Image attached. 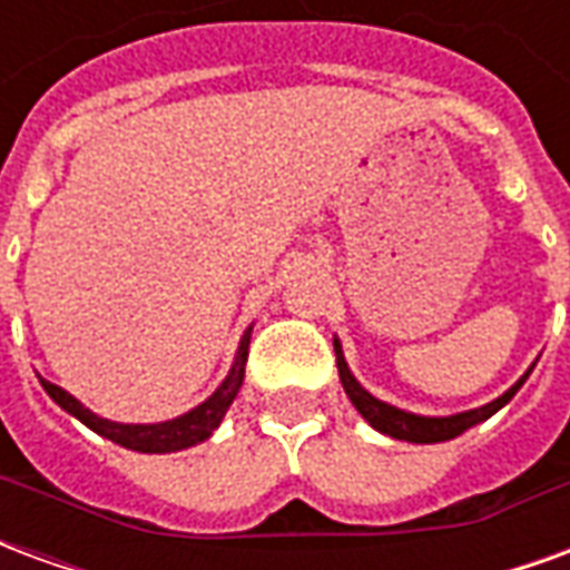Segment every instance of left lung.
Returning <instances> with one entry per match:
<instances>
[{
    "label": "left lung",
    "mask_w": 570,
    "mask_h": 570,
    "mask_svg": "<svg viewBox=\"0 0 570 570\" xmlns=\"http://www.w3.org/2000/svg\"><path fill=\"white\" fill-rule=\"evenodd\" d=\"M335 360H338V375H342V384H345V394L351 396V403L357 406V412L363 419L370 421L372 428L382 430L387 436H394V440H406V442H445L454 440L458 433H464L466 428H473L479 421L491 419L498 409H503L510 400L515 396V391L525 384L528 370L519 382L507 391L503 396H498L494 403L482 409H473V412H461V415H452V419H421V415H412V412H403V409H394L382 403V400H375L372 394H366L363 387L357 384V379L351 375L347 370L345 357H342V347L335 342Z\"/></svg>",
    "instance_id": "left-lung-1"
}]
</instances>
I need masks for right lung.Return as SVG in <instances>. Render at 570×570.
Returning <instances> with one entry per match:
<instances>
[{
    "mask_svg": "<svg viewBox=\"0 0 570 570\" xmlns=\"http://www.w3.org/2000/svg\"><path fill=\"white\" fill-rule=\"evenodd\" d=\"M247 347H249V330L247 335L240 338V347H237V357L235 366L228 372V379H225L219 387H216V394L207 400V403H200L198 409H191L188 415H179L174 421H164V424H116V421H106L97 419L94 412L81 406L79 400L72 394H67L63 387H57V384L42 382V387L48 391V396L55 400L57 406L67 409L69 415H76L81 424H88L94 433H100L106 440L118 442V445H125V449H134V452H149V454H164V452H179V449H188V445H198L210 436L213 430L219 428V421L232 406V400L240 391V384H244V366H247Z\"/></svg>",
    "mask_w": 570,
    "mask_h": 570,
    "instance_id": "add662e5",
    "label": "right lung"
}]
</instances>
